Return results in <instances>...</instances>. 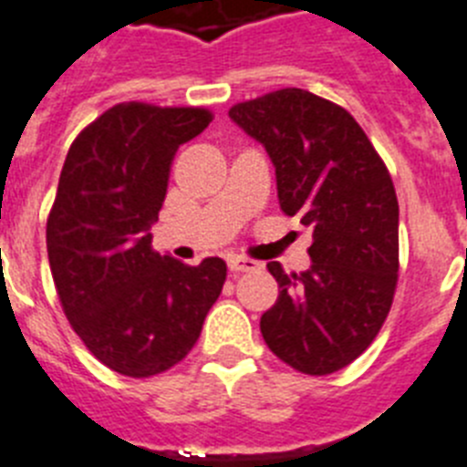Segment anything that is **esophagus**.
<instances>
[{"label":"esophagus","instance_id":"34e87169","mask_svg":"<svg viewBox=\"0 0 467 467\" xmlns=\"http://www.w3.org/2000/svg\"><path fill=\"white\" fill-rule=\"evenodd\" d=\"M228 267L233 272H254V270H260V265L255 263V260L244 258V255H233V258H228Z\"/></svg>","mask_w":467,"mask_h":467}]
</instances>
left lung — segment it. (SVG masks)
<instances>
[{"instance_id": "left-lung-1", "label": "left lung", "mask_w": 467, "mask_h": 467, "mask_svg": "<svg viewBox=\"0 0 467 467\" xmlns=\"http://www.w3.org/2000/svg\"><path fill=\"white\" fill-rule=\"evenodd\" d=\"M228 113L270 153L281 212L300 216L314 237L306 272L267 265L281 291L260 333L297 372L333 375L379 335L396 296L398 197L389 170L347 109L302 88Z\"/></svg>"}]
</instances>
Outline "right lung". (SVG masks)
<instances>
[{
    "instance_id": "add662e5",
    "label": "right lung",
    "mask_w": 467,
    "mask_h": 467,
    "mask_svg": "<svg viewBox=\"0 0 467 467\" xmlns=\"http://www.w3.org/2000/svg\"><path fill=\"white\" fill-rule=\"evenodd\" d=\"M213 120L204 107L120 102L78 132L46 221L62 312L95 358L144 379L195 347L228 265H186L150 246L179 146Z\"/></svg>"
}]
</instances>
